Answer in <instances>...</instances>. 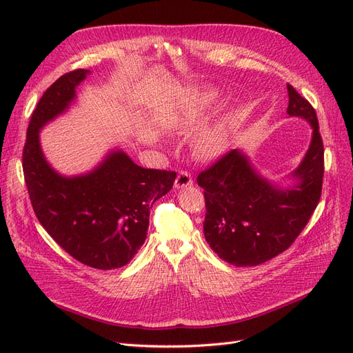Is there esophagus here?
Returning <instances> with one entry per match:
<instances>
[{
  "label": "esophagus",
  "instance_id": "1",
  "mask_svg": "<svg viewBox=\"0 0 353 353\" xmlns=\"http://www.w3.org/2000/svg\"><path fill=\"white\" fill-rule=\"evenodd\" d=\"M193 185V178L187 172V170H181L175 179V188H184Z\"/></svg>",
  "mask_w": 353,
  "mask_h": 353
}]
</instances>
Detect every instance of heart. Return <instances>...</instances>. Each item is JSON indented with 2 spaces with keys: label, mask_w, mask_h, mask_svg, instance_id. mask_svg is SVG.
Masks as SVG:
<instances>
[{
  "label": "heart",
  "mask_w": 353,
  "mask_h": 353,
  "mask_svg": "<svg viewBox=\"0 0 353 353\" xmlns=\"http://www.w3.org/2000/svg\"><path fill=\"white\" fill-rule=\"evenodd\" d=\"M212 100L213 99H210L209 95H205V97L201 99V101H199L197 108L194 110V116L197 117L201 110H205L212 103ZM228 131H230V126L227 119H221L212 128H209V130L200 137V140L197 143L199 156L203 159H215L219 154H222L227 147Z\"/></svg>",
  "instance_id": "b5f03b06"
}]
</instances>
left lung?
Returning <instances> with one entry per match:
<instances>
[{
  "instance_id": "obj_1",
  "label": "left lung",
  "mask_w": 353,
  "mask_h": 353,
  "mask_svg": "<svg viewBox=\"0 0 353 353\" xmlns=\"http://www.w3.org/2000/svg\"><path fill=\"white\" fill-rule=\"evenodd\" d=\"M287 91V114L312 126L311 144L292 172L293 185L270 183L240 150H231L197 176L205 190V239L222 261L234 266L259 265L287 250L321 197L324 145L316 113L290 83Z\"/></svg>"
}]
</instances>
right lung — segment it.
I'll list each match as a JSON object with an SVG mask.
<instances>
[{
  "label": "right lung",
  "mask_w": 353,
  "mask_h": 353,
  "mask_svg": "<svg viewBox=\"0 0 353 353\" xmlns=\"http://www.w3.org/2000/svg\"><path fill=\"white\" fill-rule=\"evenodd\" d=\"M88 73L63 74L41 97L28 126L23 174L41 225L74 259L108 271L126 265L140 250L150 209L169 193L176 174L138 166L119 148L82 175L65 176L51 168L39 131L70 108Z\"/></svg>",
  "instance_id": "obj_1"
}]
</instances>
